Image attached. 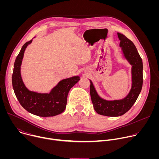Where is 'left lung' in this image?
Returning <instances> with one entry per match:
<instances>
[{"mask_svg": "<svg viewBox=\"0 0 159 159\" xmlns=\"http://www.w3.org/2000/svg\"><path fill=\"white\" fill-rule=\"evenodd\" d=\"M120 47L123 57L131 65V87L125 98L118 100H106L101 98L90 82V94L94 108L97 113L106 116H120L128 111L137 101L143 85V62L133 43L124 34L118 33Z\"/></svg>", "mask_w": 159, "mask_h": 159, "instance_id": "left-lung-1", "label": "left lung"}]
</instances>
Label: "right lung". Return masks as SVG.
Masks as SVG:
<instances>
[{"mask_svg": "<svg viewBox=\"0 0 159 159\" xmlns=\"http://www.w3.org/2000/svg\"><path fill=\"white\" fill-rule=\"evenodd\" d=\"M32 41L33 39L22 46L16 58L12 77L14 91L20 105L31 114L41 117L55 116L64 111L69 90L80 79L79 76H74L63 79L49 93H38L30 90L22 80L20 66L25 52Z\"/></svg>", "mask_w": 159, "mask_h": 159, "instance_id": "obj_1", "label": "right lung"}]
</instances>
